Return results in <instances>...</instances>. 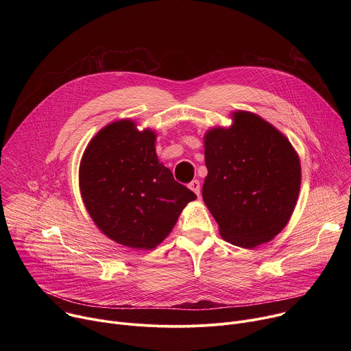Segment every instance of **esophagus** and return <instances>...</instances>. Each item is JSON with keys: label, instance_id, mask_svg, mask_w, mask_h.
<instances>
[{"label": "esophagus", "instance_id": "esophagus-1", "mask_svg": "<svg viewBox=\"0 0 351 351\" xmlns=\"http://www.w3.org/2000/svg\"><path fill=\"white\" fill-rule=\"evenodd\" d=\"M189 189L193 190L197 195H199V182H198V180H191V182L189 183Z\"/></svg>", "mask_w": 351, "mask_h": 351}]
</instances>
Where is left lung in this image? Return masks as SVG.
<instances>
[{
  "label": "left lung",
  "instance_id": "left-lung-1",
  "mask_svg": "<svg viewBox=\"0 0 351 351\" xmlns=\"http://www.w3.org/2000/svg\"><path fill=\"white\" fill-rule=\"evenodd\" d=\"M232 118L230 128L204 136L203 198L226 241L254 248L287 225L302 167L287 137L269 122L247 111H234Z\"/></svg>",
  "mask_w": 351,
  "mask_h": 351
}]
</instances>
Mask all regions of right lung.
Masks as SVG:
<instances>
[{
    "label": "right lung",
    "mask_w": 351,
    "mask_h": 351,
    "mask_svg": "<svg viewBox=\"0 0 351 351\" xmlns=\"http://www.w3.org/2000/svg\"><path fill=\"white\" fill-rule=\"evenodd\" d=\"M156 138L130 119L112 122L90 140L79 167L80 194L94 223L136 250L156 248L197 198L158 161Z\"/></svg>",
    "instance_id": "1"
}]
</instances>
